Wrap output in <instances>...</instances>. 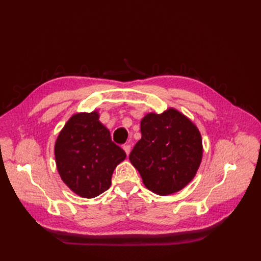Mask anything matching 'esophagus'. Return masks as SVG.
Instances as JSON below:
<instances>
[{"instance_id": "esophagus-1", "label": "esophagus", "mask_w": 261, "mask_h": 261, "mask_svg": "<svg viewBox=\"0 0 261 261\" xmlns=\"http://www.w3.org/2000/svg\"><path fill=\"white\" fill-rule=\"evenodd\" d=\"M123 149H124V151L126 152V154H129V152H130V145H123Z\"/></svg>"}]
</instances>
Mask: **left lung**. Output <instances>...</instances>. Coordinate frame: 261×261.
I'll return each mask as SVG.
<instances>
[{
  "instance_id": "1",
  "label": "left lung",
  "mask_w": 261,
  "mask_h": 261,
  "mask_svg": "<svg viewBox=\"0 0 261 261\" xmlns=\"http://www.w3.org/2000/svg\"><path fill=\"white\" fill-rule=\"evenodd\" d=\"M140 132L129 161L145 186L161 196L183 189L195 177L202 159V139L197 126L170 108L161 114H146Z\"/></svg>"
}]
</instances>
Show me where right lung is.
<instances>
[{
	"label": "right lung",
	"instance_id": "right-lung-1",
	"mask_svg": "<svg viewBox=\"0 0 261 261\" xmlns=\"http://www.w3.org/2000/svg\"><path fill=\"white\" fill-rule=\"evenodd\" d=\"M54 155L62 180L83 198H93L109 189L113 171L126 158L97 111L70 116L55 140Z\"/></svg>",
	"mask_w": 261,
	"mask_h": 261
}]
</instances>
